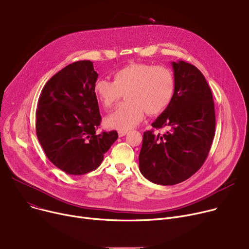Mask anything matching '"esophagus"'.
I'll return each instance as SVG.
<instances>
[{
  "label": "esophagus",
  "mask_w": 249,
  "mask_h": 249,
  "mask_svg": "<svg viewBox=\"0 0 249 249\" xmlns=\"http://www.w3.org/2000/svg\"><path fill=\"white\" fill-rule=\"evenodd\" d=\"M126 134H127V131H123V130H119V131H118V135H119V137H123Z\"/></svg>",
  "instance_id": "esophagus-1"
}]
</instances>
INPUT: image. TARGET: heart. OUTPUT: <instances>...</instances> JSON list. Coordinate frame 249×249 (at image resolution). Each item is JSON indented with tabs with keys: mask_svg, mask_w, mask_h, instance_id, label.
<instances>
[{
	"mask_svg": "<svg viewBox=\"0 0 249 249\" xmlns=\"http://www.w3.org/2000/svg\"><path fill=\"white\" fill-rule=\"evenodd\" d=\"M114 81L99 78L94 95L105 109H110L125 93L126 103L120 105L105 120L106 126L127 130L137 126L145 112L158 115L172 103L176 91L174 72L162 65L130 63L113 73Z\"/></svg>",
	"mask_w": 249,
	"mask_h": 249,
	"instance_id": "1",
	"label": "heart"
}]
</instances>
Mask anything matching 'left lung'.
<instances>
[{
	"instance_id": "obj_1",
	"label": "left lung",
	"mask_w": 249,
	"mask_h": 249,
	"mask_svg": "<svg viewBox=\"0 0 249 249\" xmlns=\"http://www.w3.org/2000/svg\"><path fill=\"white\" fill-rule=\"evenodd\" d=\"M175 96L155 119V129L143 133L139 153L142 176L161 186H173L191 178L205 162L215 136L212 91L203 73L186 61H173Z\"/></svg>"
}]
</instances>
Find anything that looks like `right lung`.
Listing matches in <instances>:
<instances>
[{"mask_svg":"<svg viewBox=\"0 0 249 249\" xmlns=\"http://www.w3.org/2000/svg\"><path fill=\"white\" fill-rule=\"evenodd\" d=\"M93 62L80 60L52 76L42 89L36 111V134L48 160L68 175L97 169L118 138L97 133L101 123Z\"/></svg>","mask_w":249,"mask_h":249,"instance_id":"right-lung-1","label":"right lung"}]
</instances>
